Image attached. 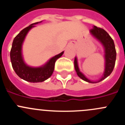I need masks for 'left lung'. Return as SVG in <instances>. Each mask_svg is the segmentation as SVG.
Returning <instances> with one entry per match:
<instances>
[{
  "label": "left lung",
  "mask_w": 125,
  "mask_h": 125,
  "mask_svg": "<svg viewBox=\"0 0 125 125\" xmlns=\"http://www.w3.org/2000/svg\"><path fill=\"white\" fill-rule=\"evenodd\" d=\"M89 32L90 35L102 44L104 48V56L105 62H104V71L102 75L100 78L96 81L89 79V78H87L80 71L77 56H75L74 59V67H75L77 74L81 79L89 83H94L103 81L110 75V74L113 71V68L115 67L116 52L114 42L106 31L104 30L102 28H98L96 26H94L93 28L90 30Z\"/></svg>",
  "instance_id": "obj_1"
}]
</instances>
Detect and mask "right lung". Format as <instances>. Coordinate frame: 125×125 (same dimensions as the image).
<instances>
[{
	"label": "right lung",
	"mask_w": 125,
	"mask_h": 125,
	"mask_svg": "<svg viewBox=\"0 0 125 125\" xmlns=\"http://www.w3.org/2000/svg\"><path fill=\"white\" fill-rule=\"evenodd\" d=\"M42 22L31 24L15 36L12 43L10 51V60L12 67L16 74L20 78L27 82L35 83L42 82L50 78L54 69V64L57 59L62 56L64 51L50 58L44 64L38 67H33L27 64L23 56L22 47L25 38L31 29L35 27V25Z\"/></svg>",
	"instance_id": "add662e5"
}]
</instances>
